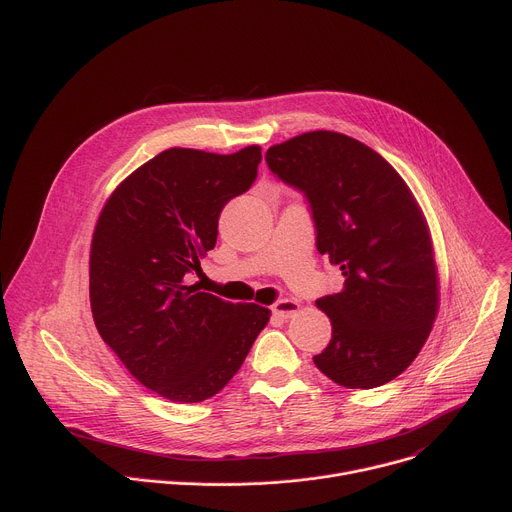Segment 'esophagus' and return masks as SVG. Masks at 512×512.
I'll use <instances>...</instances> for the list:
<instances>
[{
	"label": "esophagus",
	"mask_w": 512,
	"mask_h": 512,
	"mask_svg": "<svg viewBox=\"0 0 512 512\" xmlns=\"http://www.w3.org/2000/svg\"><path fill=\"white\" fill-rule=\"evenodd\" d=\"M298 310H300V304L294 300H279L271 306V312L277 318H291Z\"/></svg>",
	"instance_id": "obj_1"
}]
</instances>
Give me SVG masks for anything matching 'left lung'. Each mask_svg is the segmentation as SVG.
Masks as SVG:
<instances>
[{"label":"left lung","mask_w":512,"mask_h":512,"mask_svg":"<svg viewBox=\"0 0 512 512\" xmlns=\"http://www.w3.org/2000/svg\"><path fill=\"white\" fill-rule=\"evenodd\" d=\"M269 170L300 190L316 247L344 285L316 306L332 340L316 367L348 389L399 377L419 354L437 314V271L427 223L395 168L336 131H310L267 150Z\"/></svg>","instance_id":"obj_1"}]
</instances>
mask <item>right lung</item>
<instances>
[{
    "label": "right lung",
    "instance_id": "right-lung-1",
    "mask_svg": "<svg viewBox=\"0 0 512 512\" xmlns=\"http://www.w3.org/2000/svg\"><path fill=\"white\" fill-rule=\"evenodd\" d=\"M259 162V145L231 156L166 150L117 186L97 221L95 326L125 369L170 401L216 395L269 322L257 304L225 302L188 283L214 249L225 204L253 186Z\"/></svg>",
    "mask_w": 512,
    "mask_h": 512
}]
</instances>
